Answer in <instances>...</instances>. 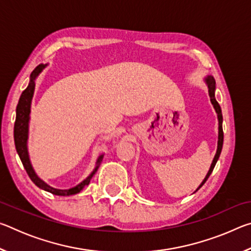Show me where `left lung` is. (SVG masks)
<instances>
[{
  "label": "left lung",
  "instance_id": "1",
  "mask_svg": "<svg viewBox=\"0 0 251 251\" xmlns=\"http://www.w3.org/2000/svg\"><path fill=\"white\" fill-rule=\"evenodd\" d=\"M203 82L206 83L207 87H208V94H209L210 97V101L212 106H214V108L216 110V113H217V118H218V142H217V151H216V154L214 159L211 161V165L209 167V171H208L207 175L203 178V180L201 181V184L198 186V188L195 190V193L197 192V190L201 188V187L205 184L206 180L208 179V177L210 176V174L212 173L215 168V165L217 163V160L220 156V152H222L223 150V144H224V131H223V114H222V108H220V106L218 104V101L216 100V97H215V92H216V82H215V78L212 77L211 75H207L205 78H203Z\"/></svg>",
  "mask_w": 251,
  "mask_h": 251
}]
</instances>
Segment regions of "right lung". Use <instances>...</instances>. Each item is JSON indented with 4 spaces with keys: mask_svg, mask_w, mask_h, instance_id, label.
<instances>
[{
    "mask_svg": "<svg viewBox=\"0 0 251 251\" xmlns=\"http://www.w3.org/2000/svg\"><path fill=\"white\" fill-rule=\"evenodd\" d=\"M49 64H40L36 66L34 71L31 73L29 76V83L27 87L23 91L21 97L19 100V104L16 106V118H15V124H14V143H15V148L16 151L20 156V159L22 161L23 166L26 171L27 175L31 178V180L39 188L45 190V192H49L53 195H57V196H71V195H75L79 193L85 186L90 184L92 177L95 175V173L99 169L100 165L101 164L104 158V154H100L97 157L95 167L93 169V172L88 175L83 181H80L78 185L75 187H72L70 189H57L54 188V187L50 186L46 184L44 180H42L41 178L37 176V174L34 171L32 166L31 159H29V154H28V148H27V139H28V126H29V114H31V105H32V100L34 95V91H35V79L37 78L43 70Z\"/></svg>",
    "mask_w": 251,
    "mask_h": 251,
    "instance_id": "right-lung-1",
    "label": "right lung"
}]
</instances>
